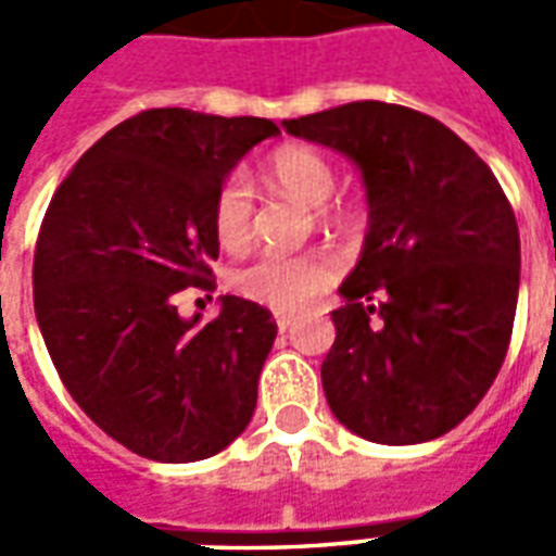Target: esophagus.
Wrapping results in <instances>:
<instances>
[{"mask_svg": "<svg viewBox=\"0 0 556 556\" xmlns=\"http://www.w3.org/2000/svg\"><path fill=\"white\" fill-rule=\"evenodd\" d=\"M291 325H294V315H286V313H279V315H277L279 333H286V330H291Z\"/></svg>", "mask_w": 556, "mask_h": 556, "instance_id": "esophagus-1", "label": "esophagus"}]
</instances>
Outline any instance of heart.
Wrapping results in <instances>:
<instances>
[{
  "mask_svg": "<svg viewBox=\"0 0 556 556\" xmlns=\"http://www.w3.org/2000/svg\"><path fill=\"white\" fill-rule=\"evenodd\" d=\"M274 178L282 190L301 199L306 205H321L333 193V166L325 154L306 146L279 148L270 160ZM250 219H253V193L241 169L229 172L211 202V226L223 250H241L250 241ZM333 265L318 253L303 255H262L250 265L231 274L235 291L247 301L277 309V313H298L315 294L330 286Z\"/></svg>",
  "mask_w": 556,
  "mask_h": 556,
  "instance_id": "b5f03b06",
  "label": "heart"
}]
</instances>
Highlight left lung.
<instances>
[{"label": "left lung", "mask_w": 556, "mask_h": 556, "mask_svg": "<svg viewBox=\"0 0 556 556\" xmlns=\"http://www.w3.org/2000/svg\"><path fill=\"white\" fill-rule=\"evenodd\" d=\"M357 163L369 231L321 384L366 441L441 438L477 408L509 349L521 274L513 205L494 172L438 118L357 101L282 122Z\"/></svg>", "instance_id": "left-lung-1"}]
</instances>
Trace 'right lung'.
Masks as SVG:
<instances>
[{"label": "right lung", "instance_id": "right-lung-1", "mask_svg": "<svg viewBox=\"0 0 556 556\" xmlns=\"http://www.w3.org/2000/svg\"><path fill=\"white\" fill-rule=\"evenodd\" d=\"M270 118L146 110L115 125L59 184L35 243V318L67 393L130 453L199 462L241 434L277 339L235 294L199 327L184 289H214V193L277 137Z\"/></svg>", "mask_w": 556, "mask_h": 556}]
</instances>
